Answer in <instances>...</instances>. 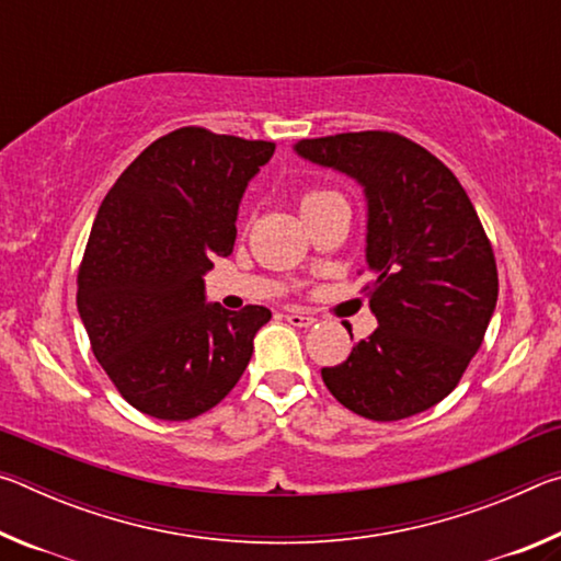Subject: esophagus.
Returning a JSON list of instances; mask_svg holds the SVG:
<instances>
[{"label":"esophagus","instance_id":"obj_1","mask_svg":"<svg viewBox=\"0 0 561 561\" xmlns=\"http://www.w3.org/2000/svg\"><path fill=\"white\" fill-rule=\"evenodd\" d=\"M287 321L291 327H299V329H309L311 324H314V317H309V314H304V311H289L287 314Z\"/></svg>","mask_w":561,"mask_h":561}]
</instances>
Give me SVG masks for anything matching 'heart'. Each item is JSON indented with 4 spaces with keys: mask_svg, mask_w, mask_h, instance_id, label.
<instances>
[{
    "mask_svg": "<svg viewBox=\"0 0 561 561\" xmlns=\"http://www.w3.org/2000/svg\"><path fill=\"white\" fill-rule=\"evenodd\" d=\"M319 195H324V190H309V193L301 197V203H307V201H314V197H319Z\"/></svg>",
    "mask_w": 561,
    "mask_h": 561,
    "instance_id": "obj_1",
    "label": "heart"
}]
</instances>
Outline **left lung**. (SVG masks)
<instances>
[{"label": "left lung", "mask_w": 561, "mask_h": 561, "mask_svg": "<svg viewBox=\"0 0 561 561\" xmlns=\"http://www.w3.org/2000/svg\"><path fill=\"white\" fill-rule=\"evenodd\" d=\"M297 156L364 187L368 307L378 319L344 364L321 368L331 396L368 421H401L448 396L497 304L492 244L458 178L398 133L299 140Z\"/></svg>", "instance_id": "obj_1"}]
</instances>
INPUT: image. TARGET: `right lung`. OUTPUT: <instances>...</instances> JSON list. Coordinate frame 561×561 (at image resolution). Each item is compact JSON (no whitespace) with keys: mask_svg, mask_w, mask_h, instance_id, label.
<instances>
[{"mask_svg":"<svg viewBox=\"0 0 561 561\" xmlns=\"http://www.w3.org/2000/svg\"><path fill=\"white\" fill-rule=\"evenodd\" d=\"M274 144L197 126L158 138L93 220L76 307L93 356L126 401L160 421L210 411L240 381L267 307L205 301L213 257L232 254L247 183Z\"/></svg>","mask_w":561,"mask_h":561,"instance_id":"add662e5","label":"right lung"}]
</instances>
